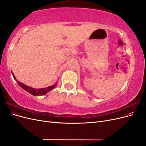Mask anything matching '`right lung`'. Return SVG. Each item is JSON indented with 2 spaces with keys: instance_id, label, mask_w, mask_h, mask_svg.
I'll list each match as a JSON object with an SVG mask.
<instances>
[{
  "instance_id": "add662e5",
  "label": "right lung",
  "mask_w": 146,
  "mask_h": 146,
  "mask_svg": "<svg viewBox=\"0 0 146 146\" xmlns=\"http://www.w3.org/2000/svg\"><path fill=\"white\" fill-rule=\"evenodd\" d=\"M12 73V75L13 77H14L15 80H16V82L17 83V84L23 88V90H24L25 91H26L27 92H29L30 94H31L33 96H42V95H44L46 94H47V92H48L49 91H50L51 90H52L53 89H54V88L56 87V85H57V82H58V81H57L54 85H53L52 86H48L47 88H40V89H35V88H32V87H30V86H28L27 85H24V84L21 83L20 82H18L17 81L16 79V77L15 76V75L13 74V73L11 72Z\"/></svg>"
}]
</instances>
